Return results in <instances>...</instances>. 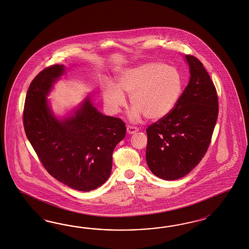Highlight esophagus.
Masks as SVG:
<instances>
[{"instance_id":"obj_1","label":"esophagus","mask_w":249,"mask_h":249,"mask_svg":"<svg viewBox=\"0 0 249 249\" xmlns=\"http://www.w3.org/2000/svg\"><path fill=\"white\" fill-rule=\"evenodd\" d=\"M126 129H127L128 134H131V135L138 131V128L136 127V126H132V125H128Z\"/></svg>"}]
</instances>
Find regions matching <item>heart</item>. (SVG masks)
<instances>
[{"label": "heart", "mask_w": 249, "mask_h": 249, "mask_svg": "<svg viewBox=\"0 0 249 249\" xmlns=\"http://www.w3.org/2000/svg\"><path fill=\"white\" fill-rule=\"evenodd\" d=\"M123 92L130 95L134 108L130 118L137 121L142 115L148 120L165 117L177 107L183 92V79L177 68L159 62H148L122 71L118 87L107 84L103 87V99L107 109L115 114L125 104Z\"/></svg>", "instance_id": "b5f03b06"}]
</instances>
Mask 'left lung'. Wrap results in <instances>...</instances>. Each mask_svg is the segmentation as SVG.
Returning a JSON list of instances; mask_svg holds the SVG:
<instances>
[{
    "label": "left lung",
    "mask_w": 249,
    "mask_h": 249,
    "mask_svg": "<svg viewBox=\"0 0 249 249\" xmlns=\"http://www.w3.org/2000/svg\"><path fill=\"white\" fill-rule=\"evenodd\" d=\"M190 80L177 107L146 129L145 158L151 172L164 180L189 174L205 157L218 115L213 81L196 57L185 55Z\"/></svg>",
    "instance_id": "1"
}]
</instances>
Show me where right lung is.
I'll list each match as a JSON object with an SVG mask.
<instances>
[{
  "label": "right lung",
  "mask_w": 249,
  "mask_h": 249,
  "mask_svg": "<svg viewBox=\"0 0 249 249\" xmlns=\"http://www.w3.org/2000/svg\"><path fill=\"white\" fill-rule=\"evenodd\" d=\"M64 72V65L54 64L32 81L23 109V127L51 176L72 189L87 192L110 177L114 147L124 138L126 127L120 118L101 114L89 97L74 114L57 119L46 95Z\"/></svg>",
  "instance_id": "add662e5"
}]
</instances>
